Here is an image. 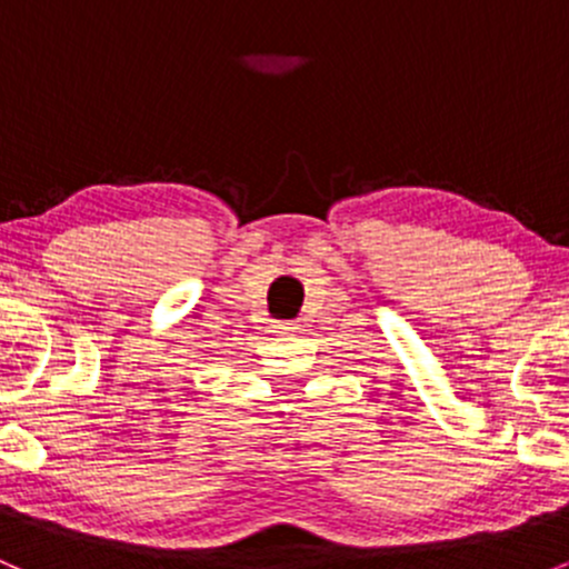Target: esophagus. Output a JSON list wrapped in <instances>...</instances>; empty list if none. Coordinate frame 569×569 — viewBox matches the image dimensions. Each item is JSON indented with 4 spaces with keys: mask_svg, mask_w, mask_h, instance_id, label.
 I'll return each instance as SVG.
<instances>
[{
    "mask_svg": "<svg viewBox=\"0 0 569 569\" xmlns=\"http://www.w3.org/2000/svg\"><path fill=\"white\" fill-rule=\"evenodd\" d=\"M297 330H300V327L291 325V321H274L272 325V332H278V336H295Z\"/></svg>",
    "mask_w": 569,
    "mask_h": 569,
    "instance_id": "1",
    "label": "esophagus"
}]
</instances>
